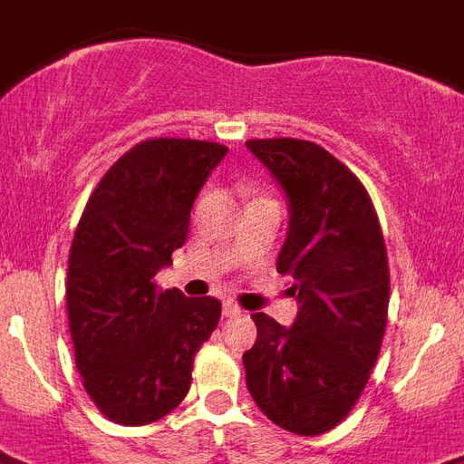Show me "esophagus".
<instances>
[{"label": "esophagus", "mask_w": 464, "mask_h": 464, "mask_svg": "<svg viewBox=\"0 0 464 464\" xmlns=\"http://www.w3.org/2000/svg\"><path fill=\"white\" fill-rule=\"evenodd\" d=\"M223 315H225V317L241 315V308L235 304V301H225V304H223Z\"/></svg>", "instance_id": "obj_1"}]
</instances>
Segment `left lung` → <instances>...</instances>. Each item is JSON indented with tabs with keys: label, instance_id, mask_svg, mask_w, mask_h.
Wrapping results in <instances>:
<instances>
[{
	"label": "left lung",
	"instance_id": "1",
	"mask_svg": "<svg viewBox=\"0 0 464 464\" xmlns=\"http://www.w3.org/2000/svg\"><path fill=\"white\" fill-rule=\"evenodd\" d=\"M289 204L277 273L292 275L298 315L282 327L254 313L256 343L241 355L246 386L277 427L301 436L334 430L377 362L389 310V263L365 187L313 141L251 140Z\"/></svg>",
	"mask_w": 464,
	"mask_h": 464
}]
</instances>
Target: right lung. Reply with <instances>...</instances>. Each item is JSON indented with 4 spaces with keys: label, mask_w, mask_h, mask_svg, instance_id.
<instances>
[{
    "label": "right lung",
    "mask_w": 464,
    "mask_h": 464,
    "mask_svg": "<svg viewBox=\"0 0 464 464\" xmlns=\"http://www.w3.org/2000/svg\"><path fill=\"white\" fill-rule=\"evenodd\" d=\"M227 147L147 140L103 175L68 256L66 305L75 365L103 415L140 427L175 411L220 301L160 292L156 273L187 239L194 198Z\"/></svg>",
    "instance_id": "1"
}]
</instances>
